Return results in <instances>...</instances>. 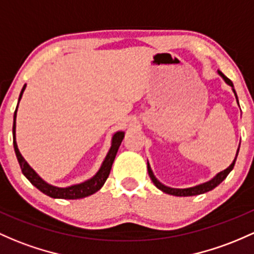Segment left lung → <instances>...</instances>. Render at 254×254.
Returning a JSON list of instances; mask_svg holds the SVG:
<instances>
[{"label": "left lung", "mask_w": 254, "mask_h": 254, "mask_svg": "<svg viewBox=\"0 0 254 254\" xmlns=\"http://www.w3.org/2000/svg\"><path fill=\"white\" fill-rule=\"evenodd\" d=\"M218 73L221 74V76L223 77V79L225 80V83H227V84H229V85L231 86V88H233V91H234V93H235V90H234L233 82H231L229 78L225 77L224 74H223L221 71H218ZM235 96H236V93H235ZM236 100H238V96H236ZM238 104H239V101H238ZM238 153H239V149H238ZM238 153H236V157H238ZM236 157H235V159H234V161H233V163H231V165L229 166V168L225 169V170H223V171L219 172V174H217L216 176H214L211 181H208V182L202 183V185L191 187V188H185V189L170 188V187L164 186L163 183L159 182L157 178H155L154 175H153L152 169H150L149 164H147V169H148V175H149L150 180H152V182L154 183V186L157 187L158 189H160L161 191H164V193L170 194V195H175V196H193V195H199V194L207 193V191L212 190L213 188H216V187L218 186V185H221L223 181H224L225 178H227L228 175H229V172L231 171V170H233L234 165H235Z\"/></svg>", "instance_id": "obj_1"}]
</instances>
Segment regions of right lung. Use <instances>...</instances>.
I'll list each match as a JSON object with an SVG mask.
<instances>
[{
  "instance_id": "obj_1",
  "label": "right lung",
  "mask_w": 254,
  "mask_h": 254,
  "mask_svg": "<svg viewBox=\"0 0 254 254\" xmlns=\"http://www.w3.org/2000/svg\"><path fill=\"white\" fill-rule=\"evenodd\" d=\"M26 88V84L21 89V93L19 95V101H20L23 93ZM19 105V102H18ZM16 111H18V106H16V110L14 112V122H13V146L14 150H15L16 158H18L19 165H20L21 171H23L24 176L32 183L38 190H41L42 193L48 195L50 197H54V199H82V197L89 196V195L96 193L97 190L101 189V187L105 185L106 180H107L108 175H110L111 169H112V164L116 158L117 152H118L119 146H121L123 138H124V132L118 131L113 135L112 137V146H111L110 150H108L107 155H106L104 163H102L101 168L99 171L96 172V175L94 177H91L90 180L85 181V182L79 183V185H73L71 187H66V188H59V187H54L52 185H48L47 182H44L42 178L33 171V169L29 164L26 163V160L23 158V155L19 152L18 146H16L15 141V119H16Z\"/></svg>"
}]
</instances>
